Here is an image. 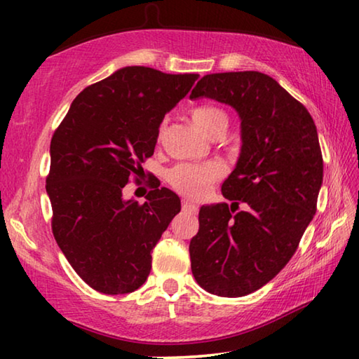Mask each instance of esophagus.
Here are the masks:
<instances>
[{"mask_svg": "<svg viewBox=\"0 0 359 359\" xmlns=\"http://www.w3.org/2000/svg\"><path fill=\"white\" fill-rule=\"evenodd\" d=\"M182 209H184L185 212H190V214H196L198 205L190 203V201H184V203H182Z\"/></svg>", "mask_w": 359, "mask_h": 359, "instance_id": "esophagus-1", "label": "esophagus"}]
</instances>
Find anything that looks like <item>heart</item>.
Listing matches in <instances>:
<instances>
[{
  "mask_svg": "<svg viewBox=\"0 0 359 359\" xmlns=\"http://www.w3.org/2000/svg\"><path fill=\"white\" fill-rule=\"evenodd\" d=\"M191 118L209 136L217 131H224L228 126V114L223 109L210 104L193 107ZM222 174L223 169L217 163H209V165L179 163V165L169 169L166 177L169 184L182 194L188 198H199L215 180L222 177Z\"/></svg>",
  "mask_w": 359,
  "mask_h": 359,
  "instance_id": "1",
  "label": "heart"
}]
</instances>
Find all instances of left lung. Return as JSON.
<instances>
[{
  "label": "left lung",
  "mask_w": 359,
  "mask_h": 359,
  "mask_svg": "<svg viewBox=\"0 0 359 359\" xmlns=\"http://www.w3.org/2000/svg\"><path fill=\"white\" fill-rule=\"evenodd\" d=\"M198 98L238 111L242 149L222 185L223 196L236 203L199 209L191 272L212 294L245 296L287 266L317 212L323 182L317 126L299 101L258 71L204 76L190 95ZM241 202L249 209L236 212Z\"/></svg>",
  "instance_id": "obj_1"
}]
</instances>
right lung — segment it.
Returning <instances> with one entry per match:
<instances>
[{"label": "right lung", "instance_id": "obj_1", "mask_svg": "<svg viewBox=\"0 0 359 359\" xmlns=\"http://www.w3.org/2000/svg\"><path fill=\"white\" fill-rule=\"evenodd\" d=\"M198 77L145 66L118 69L83 88L53 133L46 179L53 238L100 293H131L147 280L151 250L180 212L177 194L160 184L144 204L125 201L121 190L141 179L165 114Z\"/></svg>", "mask_w": 359, "mask_h": 359}]
</instances>
